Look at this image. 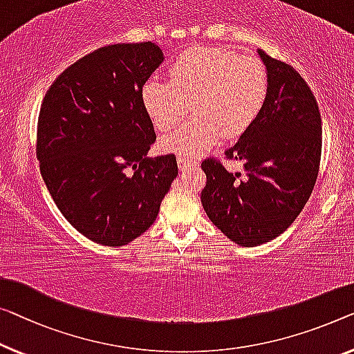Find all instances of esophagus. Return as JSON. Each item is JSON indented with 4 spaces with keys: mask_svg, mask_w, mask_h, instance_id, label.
<instances>
[{
    "mask_svg": "<svg viewBox=\"0 0 354 354\" xmlns=\"http://www.w3.org/2000/svg\"><path fill=\"white\" fill-rule=\"evenodd\" d=\"M197 165V162L189 159L187 156H178V167L181 168V170H184V168H189V167H194Z\"/></svg>",
    "mask_w": 354,
    "mask_h": 354,
    "instance_id": "34e87169",
    "label": "esophagus"
}]
</instances>
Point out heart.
I'll return each instance as SVG.
<instances>
[{"mask_svg": "<svg viewBox=\"0 0 354 354\" xmlns=\"http://www.w3.org/2000/svg\"><path fill=\"white\" fill-rule=\"evenodd\" d=\"M267 95L266 65L223 47L183 52L170 66V81L152 76L141 91L145 109L162 131L183 120L191 103V119L159 143L162 151L187 157L209 151L223 135L245 133L259 118Z\"/></svg>", "mask_w": 354, "mask_h": 354, "instance_id": "b5f03b06", "label": "heart"}]
</instances>
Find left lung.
<instances>
[{
	"instance_id": "8db88e82",
	"label": "left lung",
	"mask_w": 354,
	"mask_h": 354,
	"mask_svg": "<svg viewBox=\"0 0 354 354\" xmlns=\"http://www.w3.org/2000/svg\"><path fill=\"white\" fill-rule=\"evenodd\" d=\"M268 73L262 113L225 157L243 173L207 159L202 205L223 234L241 246L267 243L283 234L308 202L321 160V114L302 76L257 50Z\"/></svg>"
}]
</instances>
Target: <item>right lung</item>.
Instances as JSON below:
<instances>
[{
    "label": "right lung",
    "mask_w": 354,
    "mask_h": 354,
    "mask_svg": "<svg viewBox=\"0 0 354 354\" xmlns=\"http://www.w3.org/2000/svg\"><path fill=\"white\" fill-rule=\"evenodd\" d=\"M154 42L113 44L68 66L41 104V175L65 219L95 243L122 246L151 227L178 176L156 141L141 91L160 66Z\"/></svg>",
    "instance_id": "1"
}]
</instances>
